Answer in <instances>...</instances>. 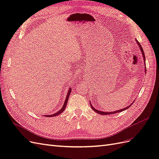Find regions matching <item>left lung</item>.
I'll use <instances>...</instances> for the list:
<instances>
[{
	"label": "left lung",
	"instance_id": "left-lung-1",
	"mask_svg": "<svg viewBox=\"0 0 159 159\" xmlns=\"http://www.w3.org/2000/svg\"><path fill=\"white\" fill-rule=\"evenodd\" d=\"M136 42H137V44H138V46H139V47L140 48V50H141V53H142V54H143V60H144V61H145V65L146 66V64H145V53H144V51H143V48H142V46H141V44L140 43H139L137 40H136ZM145 70H146V68H145ZM133 103H133H131V105H129L128 107H125V108H123V109H119V110H118V111H113V112H106V111H99V110H97L96 109H95L93 107V105H91V103H90V105H91V109H92L93 111H95L96 112V113H99V114H102V115H110V114H114V113H119V112H121V111H124V110H126V109H127L128 108H129L132 105V104Z\"/></svg>",
	"mask_w": 159,
	"mask_h": 159
}]
</instances>
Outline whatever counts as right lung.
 <instances>
[{"instance_id":"obj_1","label":"right lung","mask_w":159,"mask_h":159,"mask_svg":"<svg viewBox=\"0 0 159 159\" xmlns=\"http://www.w3.org/2000/svg\"><path fill=\"white\" fill-rule=\"evenodd\" d=\"M71 88H70L69 89V90H68V94H67V96H66V100H65V102H64V105H63V107H62V108L60 109V110H59L58 111H57V113H54V114H52V115H45V117H55V116H57V115H59L61 113H62L65 110V109H66V105H67V103H68V99H69V97H70V93H71Z\"/></svg>"}]
</instances>
